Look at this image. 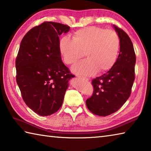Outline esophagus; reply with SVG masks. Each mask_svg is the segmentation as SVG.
<instances>
[{"label":"esophagus","instance_id":"obj_1","mask_svg":"<svg viewBox=\"0 0 151 151\" xmlns=\"http://www.w3.org/2000/svg\"><path fill=\"white\" fill-rule=\"evenodd\" d=\"M78 77L79 78H81V79H83V80H85V81H88V79L87 78H85V77H83V76H78Z\"/></svg>","mask_w":151,"mask_h":151}]
</instances>
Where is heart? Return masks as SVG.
Wrapping results in <instances>:
<instances>
[{"label":"heart","mask_w":151,"mask_h":151,"mask_svg":"<svg viewBox=\"0 0 151 151\" xmlns=\"http://www.w3.org/2000/svg\"><path fill=\"white\" fill-rule=\"evenodd\" d=\"M58 48L63 59L70 65L83 57L87 59L74 65L72 70L76 75L89 76L109 70L115 64L120 48V39L112 30L98 27H88L76 30L72 40L61 38Z\"/></svg>","instance_id":"obj_1"}]
</instances>
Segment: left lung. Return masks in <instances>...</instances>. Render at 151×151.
I'll list each match as a JSON object with an SVG mask.
<instances>
[{
	"instance_id": "8db88e82",
	"label": "left lung",
	"mask_w": 151,
	"mask_h": 151,
	"mask_svg": "<svg viewBox=\"0 0 151 151\" xmlns=\"http://www.w3.org/2000/svg\"><path fill=\"white\" fill-rule=\"evenodd\" d=\"M120 39V52L108 72L92 81L94 91L86 104L96 115L106 116L121 108L131 93L136 63L133 45L123 30L113 25Z\"/></svg>"
}]
</instances>
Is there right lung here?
<instances>
[{
    "mask_svg": "<svg viewBox=\"0 0 151 151\" xmlns=\"http://www.w3.org/2000/svg\"><path fill=\"white\" fill-rule=\"evenodd\" d=\"M70 27L44 22L30 29L16 58L17 83L24 103L40 116L54 114L63 104L68 81L74 77L61 59L59 36Z\"/></svg>",
    "mask_w": 151,
    "mask_h": 151,
    "instance_id": "right-lung-1",
    "label": "right lung"
}]
</instances>
